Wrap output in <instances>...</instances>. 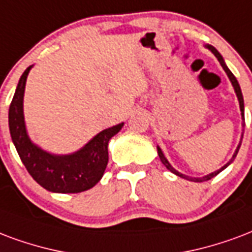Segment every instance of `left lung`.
I'll list each match as a JSON object with an SVG mask.
<instances>
[{
	"mask_svg": "<svg viewBox=\"0 0 252 252\" xmlns=\"http://www.w3.org/2000/svg\"><path fill=\"white\" fill-rule=\"evenodd\" d=\"M207 49H210L215 55V57L218 59V61L220 63L221 65V68L224 69V72L227 73V76H228V79H230L231 84H232V87H234V89H235V93H236V96H238V100H239V107H240V112H242V120L245 121V101H243V94H242V91H240V87H239V83H238V80L235 79V76L232 74V72H231L230 69L227 68V65H225L224 63V60H223V57H221V55L218 52V50L214 48L212 45H206ZM243 126H245V123H243ZM242 137H243V135H242ZM240 148V143L239 145H238V148H236L235 151V154L232 155V158H231V160L228 161V163L225 164V165H223L220 169H218V171H215V172H212L210 173V175H207V176H204V178H189V176H187V175H183V173H180L179 171H176V169L173 168L172 165L169 164V161L167 159H165V156H164V154L161 152V150H160V147H158V155H159V158L160 160H161V163L167 167V169H169L171 172L175 173V175H178V176H180V178H183V179H187V180H191V182H206V180H210V179H212L214 176H216L218 173L221 172L223 169L227 168L228 165H230L232 161H234V159L236 158V155H238V151H239Z\"/></svg>",
	"mask_w": 252,
	"mask_h": 252,
	"instance_id": "obj_1",
	"label": "left lung"
}]
</instances>
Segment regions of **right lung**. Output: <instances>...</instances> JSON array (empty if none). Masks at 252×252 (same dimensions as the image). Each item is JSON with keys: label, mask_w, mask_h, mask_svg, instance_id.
I'll return each instance as SVG.
<instances>
[{"label": "right lung", "mask_w": 252, "mask_h": 252, "mask_svg": "<svg viewBox=\"0 0 252 252\" xmlns=\"http://www.w3.org/2000/svg\"><path fill=\"white\" fill-rule=\"evenodd\" d=\"M32 65L22 73L9 108V129L20 159L41 187L59 193H77L94 187L108 164V143L124 123L104 129L77 152L52 155L33 144L24 121V92Z\"/></svg>", "instance_id": "1"}]
</instances>
